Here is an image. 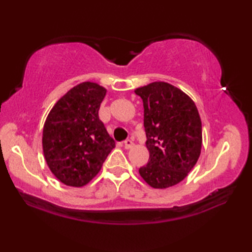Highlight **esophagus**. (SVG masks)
Wrapping results in <instances>:
<instances>
[{
    "mask_svg": "<svg viewBox=\"0 0 252 252\" xmlns=\"http://www.w3.org/2000/svg\"><path fill=\"white\" fill-rule=\"evenodd\" d=\"M123 146H125L126 149H130L131 147H133V142L131 140H126L123 142Z\"/></svg>",
    "mask_w": 252,
    "mask_h": 252,
    "instance_id": "1",
    "label": "esophagus"
}]
</instances>
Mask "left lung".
<instances>
[{
  "label": "left lung",
  "instance_id": "8db88e82",
  "mask_svg": "<svg viewBox=\"0 0 252 252\" xmlns=\"http://www.w3.org/2000/svg\"><path fill=\"white\" fill-rule=\"evenodd\" d=\"M144 106V127L149 159L138 172L154 189L183 181L201 153L202 127L197 107L189 95L163 81L137 88Z\"/></svg>",
  "mask_w": 252,
  "mask_h": 252
}]
</instances>
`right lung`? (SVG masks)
<instances>
[{
    "instance_id": "obj_1",
    "label": "right lung",
    "mask_w": 252,
    "mask_h": 252,
    "mask_svg": "<svg viewBox=\"0 0 252 252\" xmlns=\"http://www.w3.org/2000/svg\"><path fill=\"white\" fill-rule=\"evenodd\" d=\"M106 93L95 82L79 83L56 101L46 117L42 134L44 158L63 184L87 185L115 148L98 118Z\"/></svg>"
}]
</instances>
